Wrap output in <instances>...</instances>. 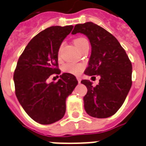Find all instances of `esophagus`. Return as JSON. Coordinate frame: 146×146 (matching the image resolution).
<instances>
[{"label":"esophagus","mask_w":146,"mask_h":146,"mask_svg":"<svg viewBox=\"0 0 146 146\" xmlns=\"http://www.w3.org/2000/svg\"><path fill=\"white\" fill-rule=\"evenodd\" d=\"M77 80H78V83H81V79L80 78H77Z\"/></svg>","instance_id":"34e87169"}]
</instances>
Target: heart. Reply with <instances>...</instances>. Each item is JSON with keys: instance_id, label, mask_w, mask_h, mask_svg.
Returning <instances> with one entry per match:
<instances>
[{"instance_id": "b5f03b06", "label": "heart", "mask_w": 146, "mask_h": 146, "mask_svg": "<svg viewBox=\"0 0 146 146\" xmlns=\"http://www.w3.org/2000/svg\"><path fill=\"white\" fill-rule=\"evenodd\" d=\"M74 45L78 48L79 50L86 44H88V40L83 37H79L74 40ZM60 52V49L58 50V55ZM84 69V65L82 63H75V62H68L63 65V71L67 73L74 74V75H78L83 72Z\"/></svg>"}]
</instances>
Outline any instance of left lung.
Listing matches in <instances>:
<instances>
[{"label": "left lung", "mask_w": 146, "mask_h": 146, "mask_svg": "<svg viewBox=\"0 0 146 146\" xmlns=\"http://www.w3.org/2000/svg\"><path fill=\"white\" fill-rule=\"evenodd\" d=\"M86 35L91 45L88 67L84 74L100 75L95 87L88 80L81 83L88 88L84 97L87 113L96 118L113 116L121 107L132 86V63L115 37L92 22L77 24L72 34Z\"/></svg>", "instance_id": "1"}]
</instances>
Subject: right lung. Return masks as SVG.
Instances as JSON below:
<instances>
[{
    "label": "right lung",
    "mask_w": 146,
    "mask_h": 146,
    "mask_svg": "<svg viewBox=\"0 0 146 146\" xmlns=\"http://www.w3.org/2000/svg\"><path fill=\"white\" fill-rule=\"evenodd\" d=\"M73 27L53 26L42 30L30 40L18 59L13 74L16 96L26 113L40 124H52L62 118L66 98L78 84L70 73H63L57 82L46 83L50 75L61 73L58 53Z\"/></svg>",
    "instance_id": "right-lung-1"
}]
</instances>
